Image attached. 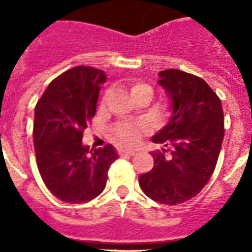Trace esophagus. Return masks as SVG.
Listing matches in <instances>:
<instances>
[{
  "label": "esophagus",
  "instance_id": "34e87169",
  "mask_svg": "<svg viewBox=\"0 0 252 252\" xmlns=\"http://www.w3.org/2000/svg\"><path fill=\"white\" fill-rule=\"evenodd\" d=\"M134 154H135V152H134V150H128V149L119 150V155H121V157H126V155H128V157H133Z\"/></svg>",
  "mask_w": 252,
  "mask_h": 252
}]
</instances>
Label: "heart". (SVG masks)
Segmentation results:
<instances>
[{
    "instance_id": "obj_1",
    "label": "heart",
    "mask_w": 252,
    "mask_h": 252,
    "mask_svg": "<svg viewBox=\"0 0 252 252\" xmlns=\"http://www.w3.org/2000/svg\"><path fill=\"white\" fill-rule=\"evenodd\" d=\"M130 92L133 94L134 98L140 97V95H149L150 98L153 97V88L148 83L143 81H133L130 84ZM110 89L105 91L104 95L102 98V105H105L109 100ZM147 130L145 126H134V124H118L114 128V135L115 138L123 144H134L140 138L144 131Z\"/></svg>"
}]
</instances>
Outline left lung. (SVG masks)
Instances as JSON below:
<instances>
[{"instance_id": "8db88e82", "label": "left lung", "mask_w": 252, "mask_h": 252, "mask_svg": "<svg viewBox=\"0 0 252 252\" xmlns=\"http://www.w3.org/2000/svg\"><path fill=\"white\" fill-rule=\"evenodd\" d=\"M159 76L173 115L152 140L170 149L152 153L154 166L139 175V185L154 201L176 205L196 196L213 175L224 139V112L218 94L200 77L179 69Z\"/></svg>"}]
</instances>
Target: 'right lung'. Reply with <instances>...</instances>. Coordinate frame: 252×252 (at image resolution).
Returning a JSON list of instances; mask_svg holds the SVG:
<instances>
[{
    "instance_id": "right-lung-1",
    "label": "right lung",
    "mask_w": 252,
    "mask_h": 252,
    "mask_svg": "<svg viewBox=\"0 0 252 252\" xmlns=\"http://www.w3.org/2000/svg\"><path fill=\"white\" fill-rule=\"evenodd\" d=\"M107 76L89 65L65 70L49 83L34 110L37 166L49 191L70 204L91 201L104 190L108 170L118 159L110 144L83 147V131L95 115Z\"/></svg>"
}]
</instances>
